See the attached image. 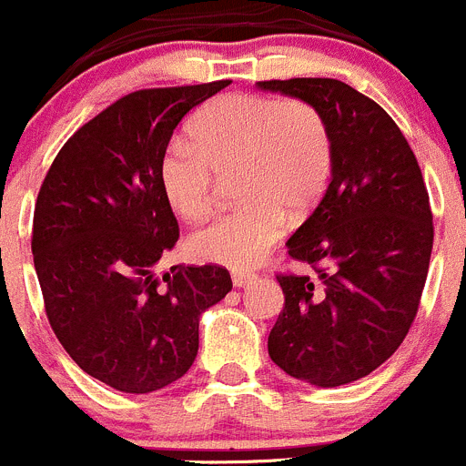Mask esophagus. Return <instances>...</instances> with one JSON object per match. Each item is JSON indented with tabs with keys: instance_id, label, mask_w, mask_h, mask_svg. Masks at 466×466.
Here are the masks:
<instances>
[{
	"instance_id": "esophagus-1",
	"label": "esophagus",
	"mask_w": 466,
	"mask_h": 466,
	"mask_svg": "<svg viewBox=\"0 0 466 466\" xmlns=\"http://www.w3.org/2000/svg\"><path fill=\"white\" fill-rule=\"evenodd\" d=\"M233 286L236 288H245L249 286V283L256 281V274L254 272H233Z\"/></svg>"
}]
</instances>
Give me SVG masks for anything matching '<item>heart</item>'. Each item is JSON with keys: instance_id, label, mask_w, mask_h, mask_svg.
Segmentation results:
<instances>
[{"instance_id": "heart-1", "label": "heart", "mask_w": 466, "mask_h": 466, "mask_svg": "<svg viewBox=\"0 0 466 466\" xmlns=\"http://www.w3.org/2000/svg\"><path fill=\"white\" fill-rule=\"evenodd\" d=\"M334 167L325 116L295 97L226 93L176 137L159 159V185L180 217L206 219L221 180L236 176V212L189 238L197 258L245 269L283 236V212L304 217L320 203Z\"/></svg>"}]
</instances>
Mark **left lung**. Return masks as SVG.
I'll return each mask as SVG.
<instances>
[{"instance_id": "obj_1", "label": "left lung", "mask_w": 466, "mask_h": 466, "mask_svg": "<svg viewBox=\"0 0 466 466\" xmlns=\"http://www.w3.org/2000/svg\"><path fill=\"white\" fill-rule=\"evenodd\" d=\"M313 105L334 141L325 197L288 240L311 274H277L283 311L268 339L279 369L340 387L382 366L410 331L432 254L423 174L391 116L329 77L258 82Z\"/></svg>"}]
</instances>
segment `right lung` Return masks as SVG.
Here are the masks:
<instances>
[{"label": "right lung", "instance_id": "add662e5", "mask_svg": "<svg viewBox=\"0 0 466 466\" xmlns=\"http://www.w3.org/2000/svg\"><path fill=\"white\" fill-rule=\"evenodd\" d=\"M228 84L118 97L66 141L38 192L31 251L47 320L79 369L116 391L183 378L198 318L233 288L221 265L155 269L180 238L159 159L185 114Z\"/></svg>", "mask_w": 466, "mask_h": 466}]
</instances>
